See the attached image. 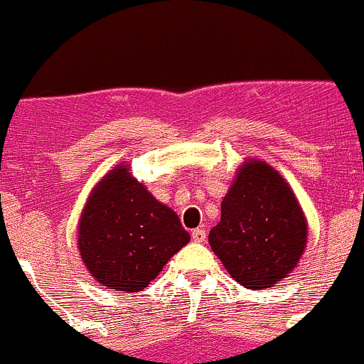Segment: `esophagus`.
Listing matches in <instances>:
<instances>
[{
  "label": "esophagus",
  "mask_w": 364,
  "mask_h": 364,
  "mask_svg": "<svg viewBox=\"0 0 364 364\" xmlns=\"http://www.w3.org/2000/svg\"><path fill=\"white\" fill-rule=\"evenodd\" d=\"M191 237H193L194 242H205V239H207V233H205V230L196 228V230H193Z\"/></svg>",
  "instance_id": "obj_1"
}]
</instances>
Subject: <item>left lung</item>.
Here are the masks:
<instances>
[{
    "label": "left lung",
    "instance_id": "obj_1",
    "mask_svg": "<svg viewBox=\"0 0 364 364\" xmlns=\"http://www.w3.org/2000/svg\"><path fill=\"white\" fill-rule=\"evenodd\" d=\"M308 239L304 212L285 178L264 161L239 168L208 244L244 289H269L299 264Z\"/></svg>",
    "mask_w": 364,
    "mask_h": 364
}]
</instances>
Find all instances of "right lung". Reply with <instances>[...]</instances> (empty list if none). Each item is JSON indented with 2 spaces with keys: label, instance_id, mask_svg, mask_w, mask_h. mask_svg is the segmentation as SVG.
<instances>
[{
  "label": "right lung",
  "instance_id": "right-lung-1",
  "mask_svg": "<svg viewBox=\"0 0 364 364\" xmlns=\"http://www.w3.org/2000/svg\"><path fill=\"white\" fill-rule=\"evenodd\" d=\"M178 215L118 164L93 187L82 208L77 247L102 287L139 292L189 242Z\"/></svg>",
  "mask_w": 364,
  "mask_h": 364
}]
</instances>
